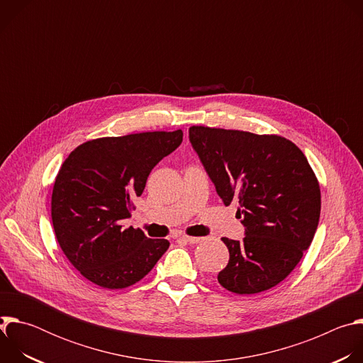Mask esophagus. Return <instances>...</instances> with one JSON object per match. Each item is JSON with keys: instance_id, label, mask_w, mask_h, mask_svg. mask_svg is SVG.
Masks as SVG:
<instances>
[{"instance_id": "esophagus-1", "label": "esophagus", "mask_w": 363, "mask_h": 363, "mask_svg": "<svg viewBox=\"0 0 363 363\" xmlns=\"http://www.w3.org/2000/svg\"><path fill=\"white\" fill-rule=\"evenodd\" d=\"M184 241H186V242H189V244H198V242H201L203 238L202 237H191V235H182L181 237Z\"/></svg>"}]
</instances>
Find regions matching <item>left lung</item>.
<instances>
[{
    "label": "left lung",
    "mask_w": 363,
    "mask_h": 363,
    "mask_svg": "<svg viewBox=\"0 0 363 363\" xmlns=\"http://www.w3.org/2000/svg\"><path fill=\"white\" fill-rule=\"evenodd\" d=\"M189 140L225 205L234 199L242 241L221 240L230 260L218 283L235 294L283 281L312 244L320 217V185L304 153L279 135L191 126Z\"/></svg>",
    "instance_id": "8db88e82"
}]
</instances>
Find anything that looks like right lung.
<instances>
[{
	"label": "right lung",
	"instance_id": "add662e5",
	"mask_svg": "<svg viewBox=\"0 0 363 363\" xmlns=\"http://www.w3.org/2000/svg\"><path fill=\"white\" fill-rule=\"evenodd\" d=\"M182 130L142 132L87 140L70 152L51 194L60 248L89 281L111 290L142 280L168 250V240L125 228L146 179L182 142Z\"/></svg>",
	"mask_w": 363,
	"mask_h": 363
}]
</instances>
